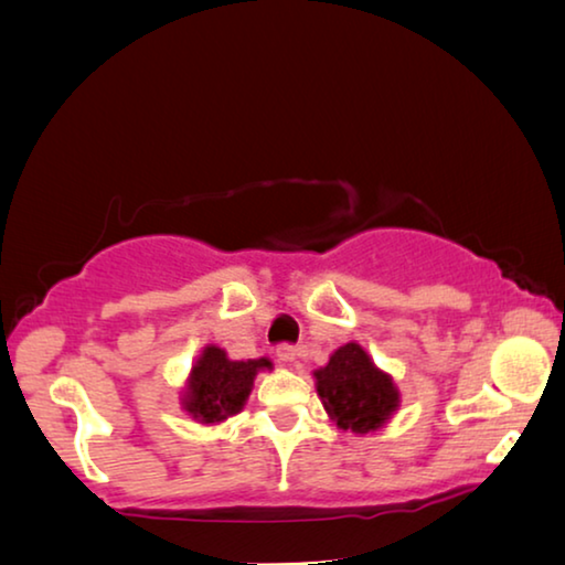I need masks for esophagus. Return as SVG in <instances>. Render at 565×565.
<instances>
[{"mask_svg":"<svg viewBox=\"0 0 565 565\" xmlns=\"http://www.w3.org/2000/svg\"><path fill=\"white\" fill-rule=\"evenodd\" d=\"M296 356H299V349L289 347V343H281V347H276V363H279V366H291Z\"/></svg>","mask_w":565,"mask_h":565,"instance_id":"esophagus-1","label":"esophagus"}]
</instances>
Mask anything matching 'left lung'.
<instances>
[{
	"mask_svg": "<svg viewBox=\"0 0 565 565\" xmlns=\"http://www.w3.org/2000/svg\"><path fill=\"white\" fill-rule=\"evenodd\" d=\"M313 386L329 418L341 431L376 434L401 406V394L356 341L339 347L323 369L313 371Z\"/></svg>",
	"mask_w": 565,
	"mask_h": 565,
	"instance_id": "8db88e82",
	"label": "left lung"
}]
</instances>
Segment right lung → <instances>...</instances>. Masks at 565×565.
Listing matches in <instances>:
<instances>
[{"label": "right lung", "instance_id": "obj_1", "mask_svg": "<svg viewBox=\"0 0 565 565\" xmlns=\"http://www.w3.org/2000/svg\"><path fill=\"white\" fill-rule=\"evenodd\" d=\"M274 363L262 359L234 361L224 349L206 343L196 361L191 363L184 388L179 391L181 411H186L196 424L214 426L242 414L254 379L259 371H271Z\"/></svg>", "mask_w": 565, "mask_h": 565}]
</instances>
